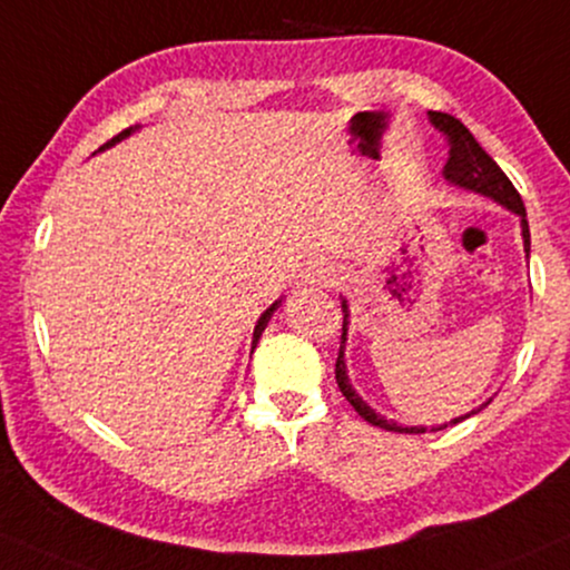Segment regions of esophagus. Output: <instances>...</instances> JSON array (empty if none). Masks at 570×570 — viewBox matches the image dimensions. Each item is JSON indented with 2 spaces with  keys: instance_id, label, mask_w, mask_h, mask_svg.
Instances as JSON below:
<instances>
[{
  "instance_id": "obj_1",
  "label": "esophagus",
  "mask_w": 570,
  "mask_h": 570,
  "mask_svg": "<svg viewBox=\"0 0 570 570\" xmlns=\"http://www.w3.org/2000/svg\"><path fill=\"white\" fill-rule=\"evenodd\" d=\"M335 277H338V274H335L333 266L325 262H314V264H308V269L304 274V283L306 285H330V283H335Z\"/></svg>"
}]
</instances>
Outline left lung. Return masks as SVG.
Instances as JSON below:
<instances>
[{
	"label": "left lung",
	"instance_id": "8db88e82",
	"mask_svg": "<svg viewBox=\"0 0 570 570\" xmlns=\"http://www.w3.org/2000/svg\"><path fill=\"white\" fill-rule=\"evenodd\" d=\"M431 116V124L435 129H441L444 135L449 137V145H452V150H449V160L444 166V179L449 181L452 187H460V189H468V193H475V195H483V198L500 203L502 208L512 210V214L521 219V235H523V253L525 258L531 256V232H529V222H525V206L521 200V195H518V189L512 187V181L504 177V171L500 166L494 164V158L489 156L483 147L475 142V137L470 135L468 126L460 121V118L449 116V114H428ZM341 308H343V335H341V351H338V362H335V381H338V389L343 396L348 399V404L354 406L356 412L362 414L364 420L372 425L383 428V431H393V433H425L428 425H402L396 423V420H385L381 412H375L372 406L364 402V399L356 393L354 385L348 381V367H346V341H348V301L341 298ZM489 402H483L481 406H475V410H470L468 414H462V417H454L449 420L444 425H433L431 431H444L446 425H454V423H462V420L470 417V414H479L483 406H489Z\"/></svg>",
	"mask_w": 570,
	"mask_h": 570
}]
</instances>
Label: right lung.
Here are the masks:
<instances>
[{
	"label": "right lung",
	"instance_id": "obj_1",
	"mask_svg": "<svg viewBox=\"0 0 570 570\" xmlns=\"http://www.w3.org/2000/svg\"><path fill=\"white\" fill-rule=\"evenodd\" d=\"M135 131H139V126H129V129H126V131H121V135H118V137H114V139H110V142H105V145L100 147V153H102V150H108V147H114V145H118V142H121V139H126V137H131V135H135ZM279 306H283V298H277V301H274V304H272L269 308H266V312L262 314V317H258V322H256V327H253V348H256V343H258V338H262V333H264V330H266V325H269L272 314H274V312H277V308H279Z\"/></svg>",
	"mask_w": 570,
	"mask_h": 570
}]
</instances>
